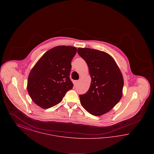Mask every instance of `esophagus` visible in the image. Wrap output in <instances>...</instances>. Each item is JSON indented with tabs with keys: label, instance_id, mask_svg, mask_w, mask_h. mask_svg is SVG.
Here are the masks:
<instances>
[{
	"label": "esophagus",
	"instance_id": "obj_1",
	"mask_svg": "<svg viewBox=\"0 0 154 154\" xmlns=\"http://www.w3.org/2000/svg\"><path fill=\"white\" fill-rule=\"evenodd\" d=\"M79 81H74V85H77L79 84Z\"/></svg>",
	"mask_w": 154,
	"mask_h": 154
}]
</instances>
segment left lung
I'll return each instance as SVG.
<instances>
[{
    "instance_id": "obj_1",
    "label": "left lung",
    "mask_w": 154,
    "mask_h": 154,
    "mask_svg": "<svg viewBox=\"0 0 154 154\" xmlns=\"http://www.w3.org/2000/svg\"><path fill=\"white\" fill-rule=\"evenodd\" d=\"M77 52L87 63L91 77L87 93L79 96L81 104L93 116L110 111L122 96L124 79L113 58L104 51L79 48Z\"/></svg>"
}]
</instances>
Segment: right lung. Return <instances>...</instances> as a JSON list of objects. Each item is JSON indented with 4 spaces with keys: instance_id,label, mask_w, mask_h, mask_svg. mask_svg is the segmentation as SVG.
<instances>
[{
    "instance_id": "right-lung-1",
    "label": "right lung",
    "mask_w": 154,
    "mask_h": 154,
    "mask_svg": "<svg viewBox=\"0 0 154 154\" xmlns=\"http://www.w3.org/2000/svg\"><path fill=\"white\" fill-rule=\"evenodd\" d=\"M77 48L60 45L46 52L30 72L27 89L39 107L48 109L60 102L73 84L70 79L71 62Z\"/></svg>"
}]
</instances>
